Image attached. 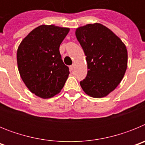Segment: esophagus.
I'll use <instances>...</instances> for the list:
<instances>
[{"mask_svg": "<svg viewBox=\"0 0 145 145\" xmlns=\"http://www.w3.org/2000/svg\"><path fill=\"white\" fill-rule=\"evenodd\" d=\"M75 67V64H73V65H72L70 67V70H73Z\"/></svg>", "mask_w": 145, "mask_h": 145, "instance_id": "obj_1", "label": "esophagus"}]
</instances>
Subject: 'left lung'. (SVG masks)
Listing matches in <instances>:
<instances>
[{"instance_id":"1","label":"left lung","mask_w":145,"mask_h":145,"mask_svg":"<svg viewBox=\"0 0 145 145\" xmlns=\"http://www.w3.org/2000/svg\"><path fill=\"white\" fill-rule=\"evenodd\" d=\"M75 35L86 56L88 72L80 82L87 95L102 98L116 89L127 69L125 45L112 30L99 23L79 27Z\"/></svg>"}]
</instances>
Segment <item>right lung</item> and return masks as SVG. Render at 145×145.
I'll return each mask as SVG.
<instances>
[{
	"mask_svg": "<svg viewBox=\"0 0 145 145\" xmlns=\"http://www.w3.org/2000/svg\"><path fill=\"white\" fill-rule=\"evenodd\" d=\"M70 28L42 25L33 29L18 47L16 60L22 80L30 91L49 99L61 91L68 78L59 46Z\"/></svg>",
	"mask_w": 145,
	"mask_h": 145,
	"instance_id": "add662e5",
	"label": "right lung"
}]
</instances>
